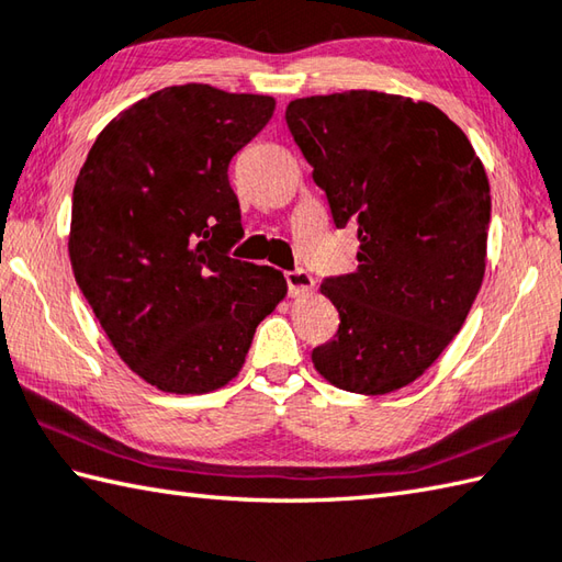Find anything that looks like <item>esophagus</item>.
Returning a JSON list of instances; mask_svg holds the SVG:
<instances>
[{
  "label": "esophagus",
  "mask_w": 562,
  "mask_h": 562,
  "mask_svg": "<svg viewBox=\"0 0 562 562\" xmlns=\"http://www.w3.org/2000/svg\"><path fill=\"white\" fill-rule=\"evenodd\" d=\"M285 283H289V293L291 299H301V295H308L313 291V277L305 269H295V271H285Z\"/></svg>",
  "instance_id": "obj_1"
}]
</instances>
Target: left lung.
<instances>
[{
  "mask_svg": "<svg viewBox=\"0 0 562 562\" xmlns=\"http://www.w3.org/2000/svg\"><path fill=\"white\" fill-rule=\"evenodd\" d=\"M285 124L359 267L325 279L340 313L313 364L352 394H391L436 362L486 267L490 181L464 132L430 102L349 90L293 100Z\"/></svg>",
  "mask_w": 562,
  "mask_h": 562,
  "instance_id": "left-lung-1",
  "label": "left lung"
}]
</instances>
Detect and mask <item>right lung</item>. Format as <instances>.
I'll use <instances>...</instances> for the list:
<instances>
[{
    "instance_id": "1",
    "label": "right lung",
    "mask_w": 562,
    "mask_h": 562,
    "mask_svg": "<svg viewBox=\"0 0 562 562\" xmlns=\"http://www.w3.org/2000/svg\"><path fill=\"white\" fill-rule=\"evenodd\" d=\"M277 100L188 82L116 114L72 188V273L124 364L166 394H207L239 374L283 273L239 261L232 156Z\"/></svg>"
}]
</instances>
